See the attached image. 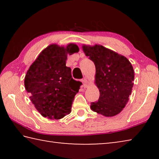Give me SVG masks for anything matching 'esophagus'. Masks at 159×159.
Returning <instances> with one entry per match:
<instances>
[{
	"mask_svg": "<svg viewBox=\"0 0 159 159\" xmlns=\"http://www.w3.org/2000/svg\"><path fill=\"white\" fill-rule=\"evenodd\" d=\"M82 83H83V85L84 88H87L88 87V83H87V80L85 79L82 80Z\"/></svg>",
	"mask_w": 159,
	"mask_h": 159,
	"instance_id": "34e87169",
	"label": "esophagus"
}]
</instances>
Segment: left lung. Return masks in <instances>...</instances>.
Instances as JSON below:
<instances>
[{
	"instance_id": "1",
	"label": "left lung",
	"mask_w": 159,
	"mask_h": 159,
	"mask_svg": "<svg viewBox=\"0 0 159 159\" xmlns=\"http://www.w3.org/2000/svg\"><path fill=\"white\" fill-rule=\"evenodd\" d=\"M82 48L95 64V84L99 90L98 101L92 102L90 108L104 116H114L129 100L133 87V67L124 56L102 45H83Z\"/></svg>"
}]
</instances>
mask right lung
Segmentation results:
<instances>
[{"instance_id":"right-lung-1","label":"right lung","mask_w":159,"mask_h":159,"mask_svg":"<svg viewBox=\"0 0 159 159\" xmlns=\"http://www.w3.org/2000/svg\"><path fill=\"white\" fill-rule=\"evenodd\" d=\"M79 50L74 43L66 48L50 45L39 54L26 72L25 89L43 117L57 120L71 111L72 102L82 83L73 79L66 61L67 55Z\"/></svg>"}]
</instances>
